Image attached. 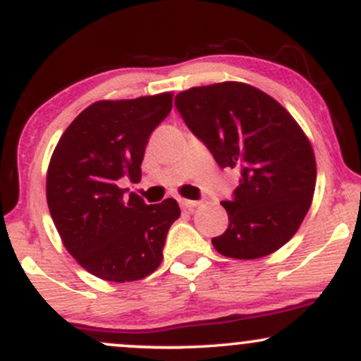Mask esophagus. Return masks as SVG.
Listing matches in <instances>:
<instances>
[{"label": "esophagus", "instance_id": "1", "mask_svg": "<svg viewBox=\"0 0 361 361\" xmlns=\"http://www.w3.org/2000/svg\"><path fill=\"white\" fill-rule=\"evenodd\" d=\"M198 204H200V202L186 200V198H181V200H180V205L183 207V209H186V210H193L195 207H198Z\"/></svg>", "mask_w": 361, "mask_h": 361}]
</instances>
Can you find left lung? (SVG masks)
I'll list each match as a JSON object with an SVG mask.
<instances>
[{
    "mask_svg": "<svg viewBox=\"0 0 361 361\" xmlns=\"http://www.w3.org/2000/svg\"><path fill=\"white\" fill-rule=\"evenodd\" d=\"M175 105L219 166L241 175L233 198L222 202L229 227L212 239L215 250L235 259L280 250L300 227L316 188V157L299 123L246 82L190 88Z\"/></svg>",
    "mask_w": 361,
    "mask_h": 361,
    "instance_id": "obj_1",
    "label": "left lung"
}]
</instances>
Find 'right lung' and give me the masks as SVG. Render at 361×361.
<instances>
[{
	"label": "right lung",
	"instance_id": "1",
	"mask_svg": "<svg viewBox=\"0 0 361 361\" xmlns=\"http://www.w3.org/2000/svg\"><path fill=\"white\" fill-rule=\"evenodd\" d=\"M173 93L102 100L73 120L47 169V205L62 244L91 275L134 281L163 261L176 200L144 204L118 181L140 180L149 135L168 117Z\"/></svg>",
	"mask_w": 361,
	"mask_h": 361
}]
</instances>
